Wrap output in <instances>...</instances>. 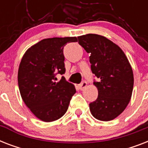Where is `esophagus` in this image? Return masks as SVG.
Segmentation results:
<instances>
[{"label": "esophagus", "instance_id": "esophagus-1", "mask_svg": "<svg viewBox=\"0 0 148 148\" xmlns=\"http://www.w3.org/2000/svg\"><path fill=\"white\" fill-rule=\"evenodd\" d=\"M87 85H88V83L86 81H84V82H82V83L79 84V88H80L81 90H83L84 88L87 87Z\"/></svg>", "mask_w": 148, "mask_h": 148}]
</instances>
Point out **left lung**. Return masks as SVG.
I'll list each match as a JSON object with an SVG mask.
<instances>
[{
  "instance_id": "obj_1",
  "label": "left lung",
  "mask_w": 148,
  "mask_h": 148,
  "mask_svg": "<svg viewBox=\"0 0 148 148\" xmlns=\"http://www.w3.org/2000/svg\"><path fill=\"white\" fill-rule=\"evenodd\" d=\"M79 45L88 53L91 71L98 82L96 101L89 104L97 120L109 121L119 116L130 102L134 87L131 66L121 48L105 37L88 34L77 37Z\"/></svg>"
}]
</instances>
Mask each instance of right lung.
I'll return each mask as SVG.
<instances>
[{
    "label": "right lung",
    "instance_id": "right-lung-1",
    "mask_svg": "<svg viewBox=\"0 0 148 148\" xmlns=\"http://www.w3.org/2000/svg\"><path fill=\"white\" fill-rule=\"evenodd\" d=\"M77 41L76 37L41 40L27 50L20 63L17 81L21 97L42 121H54L62 117L76 93L74 84L64 77L57 82L56 74L65 73L64 46Z\"/></svg>",
    "mask_w": 148,
    "mask_h": 148
}]
</instances>
